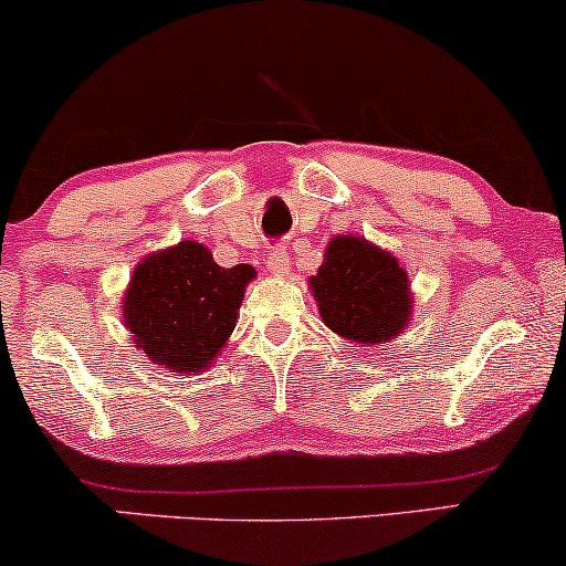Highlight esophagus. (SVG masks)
I'll return each mask as SVG.
<instances>
[{
  "instance_id": "34e87169",
  "label": "esophagus",
  "mask_w": 566,
  "mask_h": 566,
  "mask_svg": "<svg viewBox=\"0 0 566 566\" xmlns=\"http://www.w3.org/2000/svg\"><path fill=\"white\" fill-rule=\"evenodd\" d=\"M264 264H268V270L272 272V275H285V272H289V251L281 247H272Z\"/></svg>"
}]
</instances>
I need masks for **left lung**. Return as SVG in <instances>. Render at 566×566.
<instances>
[{"mask_svg": "<svg viewBox=\"0 0 566 566\" xmlns=\"http://www.w3.org/2000/svg\"><path fill=\"white\" fill-rule=\"evenodd\" d=\"M310 291L323 323L348 344H388L415 315L403 264L365 235H333Z\"/></svg>", "mask_w": 566, "mask_h": 566, "instance_id": "left-lung-1", "label": "left lung"}]
</instances>
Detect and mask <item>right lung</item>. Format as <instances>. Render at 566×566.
<instances>
[{
    "instance_id": "add662e5",
    "label": "right lung",
    "mask_w": 566,
    "mask_h": 566,
    "mask_svg": "<svg viewBox=\"0 0 566 566\" xmlns=\"http://www.w3.org/2000/svg\"><path fill=\"white\" fill-rule=\"evenodd\" d=\"M251 264L220 268L199 241L146 254L123 294V323L138 352L178 375L207 373L233 333Z\"/></svg>"
}]
</instances>
